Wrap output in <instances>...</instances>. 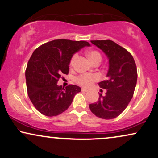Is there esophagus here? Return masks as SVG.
Returning a JSON list of instances; mask_svg holds the SVG:
<instances>
[{
	"label": "esophagus",
	"instance_id": "obj_1",
	"mask_svg": "<svg viewBox=\"0 0 158 158\" xmlns=\"http://www.w3.org/2000/svg\"><path fill=\"white\" fill-rule=\"evenodd\" d=\"M88 89H86V88H81V91L82 92H88Z\"/></svg>",
	"mask_w": 158,
	"mask_h": 158
}]
</instances>
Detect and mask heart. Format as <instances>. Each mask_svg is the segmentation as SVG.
I'll use <instances>...</instances> for the list:
<instances>
[{
    "mask_svg": "<svg viewBox=\"0 0 158 158\" xmlns=\"http://www.w3.org/2000/svg\"><path fill=\"white\" fill-rule=\"evenodd\" d=\"M87 56L89 57L90 60L93 63H95L96 61H101L102 59V56L101 54L97 50H89L87 52ZM78 57V55L77 53L73 54V56L71 57L70 60V66H73L75 64L76 60ZM99 79L98 75L97 74H91V73H83V74L79 75V77H77L76 79V81L83 87H89L91 86L93 82L98 81Z\"/></svg>",
    "mask_w": 158,
    "mask_h": 158,
    "instance_id": "heart-1",
    "label": "heart"
}]
</instances>
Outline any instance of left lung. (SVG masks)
<instances>
[{
  "mask_svg": "<svg viewBox=\"0 0 158 158\" xmlns=\"http://www.w3.org/2000/svg\"><path fill=\"white\" fill-rule=\"evenodd\" d=\"M103 51L109 60L106 80L99 83L107 90L99 94L98 102L89 104L92 113L100 118L113 119L127 108L133 97L137 81V70L133 56L125 48L110 40H91Z\"/></svg>",
  "mask_w": 158,
  "mask_h": 158,
  "instance_id": "obj_1",
  "label": "left lung"
}]
</instances>
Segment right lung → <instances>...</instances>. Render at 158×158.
Instances as JSON below:
<instances>
[{
    "instance_id": "right-lung-1",
    "label": "right lung",
    "mask_w": 158,
    "mask_h": 158,
    "mask_svg": "<svg viewBox=\"0 0 158 158\" xmlns=\"http://www.w3.org/2000/svg\"><path fill=\"white\" fill-rule=\"evenodd\" d=\"M90 44L86 41L55 40L37 48L27 64V93L35 108L46 116H56L69 108L75 94L81 92L77 85L66 88L57 82L68 74L73 55Z\"/></svg>"
}]
</instances>
